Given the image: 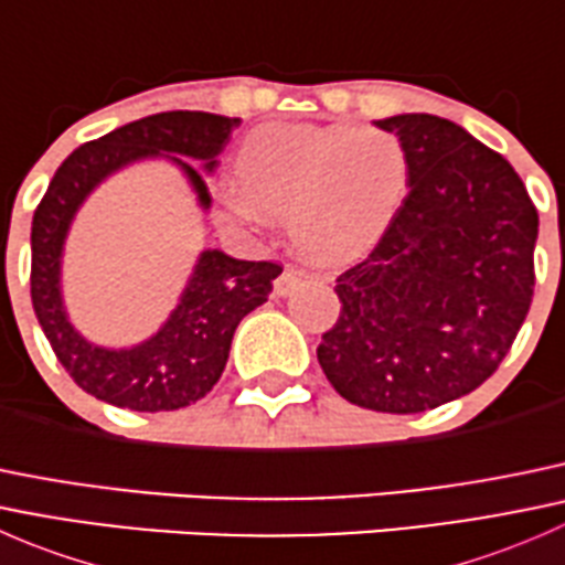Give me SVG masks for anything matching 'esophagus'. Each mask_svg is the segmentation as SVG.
I'll use <instances>...</instances> for the list:
<instances>
[{
    "instance_id": "34e87169",
    "label": "esophagus",
    "mask_w": 565,
    "mask_h": 565,
    "mask_svg": "<svg viewBox=\"0 0 565 565\" xmlns=\"http://www.w3.org/2000/svg\"><path fill=\"white\" fill-rule=\"evenodd\" d=\"M300 278H303V273L295 270V267H284L281 276L276 278V295H281L284 298V295L292 292V289L300 284Z\"/></svg>"
}]
</instances>
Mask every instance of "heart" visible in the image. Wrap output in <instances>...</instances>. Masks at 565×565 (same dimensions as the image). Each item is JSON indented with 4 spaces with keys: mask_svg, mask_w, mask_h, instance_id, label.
<instances>
[{
    "mask_svg": "<svg viewBox=\"0 0 565 565\" xmlns=\"http://www.w3.org/2000/svg\"><path fill=\"white\" fill-rule=\"evenodd\" d=\"M407 174V152L388 130L273 125L243 139L237 188H226L221 202L243 224L289 221L306 254L339 262L383 235Z\"/></svg>",
    "mask_w": 565,
    "mask_h": 565,
    "instance_id": "obj_1",
    "label": "heart"
}]
</instances>
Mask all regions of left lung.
I'll return each mask as SVG.
<instances>
[{
    "label": "left lung",
    "mask_w": 565,
    "mask_h": 565,
    "mask_svg": "<svg viewBox=\"0 0 565 565\" xmlns=\"http://www.w3.org/2000/svg\"><path fill=\"white\" fill-rule=\"evenodd\" d=\"M407 152L409 193L363 262L335 278L319 366L377 413H424L498 372L530 311L539 213L500 152L435 114L377 119Z\"/></svg>",
    "instance_id": "8db88e82"
}]
</instances>
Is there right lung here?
I'll use <instances>...</instances> for the list:
<instances>
[{
  "label": "right lung",
  "instance_id": "right-lung-1",
  "mask_svg": "<svg viewBox=\"0 0 565 565\" xmlns=\"http://www.w3.org/2000/svg\"><path fill=\"white\" fill-rule=\"evenodd\" d=\"M237 125V117L207 111H161L136 119L73 150L40 199L32 218V306L56 361L78 388L100 402L163 413L207 396L224 374L237 324L265 303L281 265L232 259L218 248L202 250L167 324L130 350H106L89 344L62 306L60 259L73 215L108 174L156 156L172 158L207 210V182L182 158L202 161L204 172H213Z\"/></svg>",
  "mask_w": 565,
  "mask_h": 565
}]
</instances>
